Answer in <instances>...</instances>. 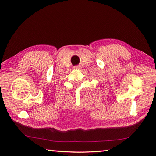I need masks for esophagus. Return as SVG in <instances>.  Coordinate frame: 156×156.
Listing matches in <instances>:
<instances>
[{
	"mask_svg": "<svg viewBox=\"0 0 156 156\" xmlns=\"http://www.w3.org/2000/svg\"><path fill=\"white\" fill-rule=\"evenodd\" d=\"M74 68H75V69H80V66H76Z\"/></svg>",
	"mask_w": 156,
	"mask_h": 156,
	"instance_id": "34e87169",
	"label": "esophagus"
}]
</instances>
